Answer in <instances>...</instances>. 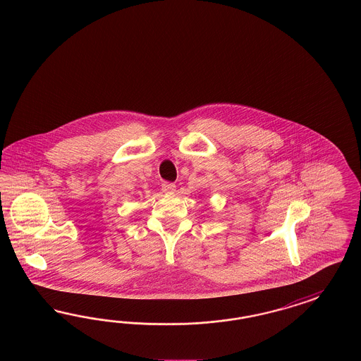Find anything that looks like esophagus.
Returning a JSON list of instances; mask_svg holds the SVG:
<instances>
[{
    "label": "esophagus",
    "mask_w": 361,
    "mask_h": 361,
    "mask_svg": "<svg viewBox=\"0 0 361 361\" xmlns=\"http://www.w3.org/2000/svg\"><path fill=\"white\" fill-rule=\"evenodd\" d=\"M175 190H176V186H175L174 183H163L161 185V191L163 192H166V194H173L175 192Z\"/></svg>",
    "instance_id": "1"
}]
</instances>
